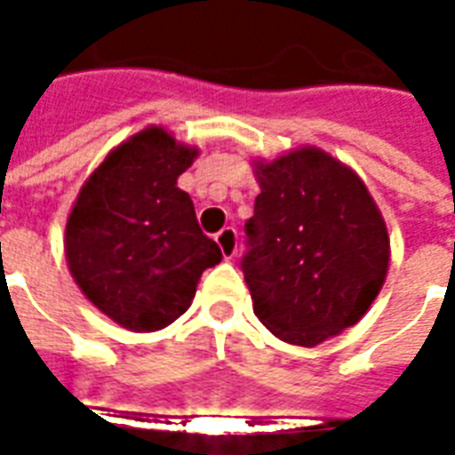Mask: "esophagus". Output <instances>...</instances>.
<instances>
[{
  "label": "esophagus",
  "mask_w": 455,
  "mask_h": 455,
  "mask_svg": "<svg viewBox=\"0 0 455 455\" xmlns=\"http://www.w3.org/2000/svg\"><path fill=\"white\" fill-rule=\"evenodd\" d=\"M217 243L221 248L224 258H234L238 251V231L234 227L221 228L217 234Z\"/></svg>",
  "instance_id": "obj_1"
}]
</instances>
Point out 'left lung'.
I'll return each instance as SVG.
<instances>
[{
  "mask_svg": "<svg viewBox=\"0 0 455 455\" xmlns=\"http://www.w3.org/2000/svg\"><path fill=\"white\" fill-rule=\"evenodd\" d=\"M260 195L241 270L280 341L316 346L361 319L390 266V238L363 180L315 146L256 163Z\"/></svg>",
  "mask_w": 455,
  "mask_h": 455,
  "instance_id": "left-lung-1",
  "label": "left lung"
}]
</instances>
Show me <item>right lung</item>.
Segmentation results:
<instances>
[{"instance_id":"1","label":"right lung","mask_w":455,"mask_h":455,"mask_svg":"<svg viewBox=\"0 0 455 455\" xmlns=\"http://www.w3.org/2000/svg\"><path fill=\"white\" fill-rule=\"evenodd\" d=\"M197 148L148 126L87 178L65 224V258L84 297L129 331H158L188 312L221 251L178 178Z\"/></svg>"}]
</instances>
